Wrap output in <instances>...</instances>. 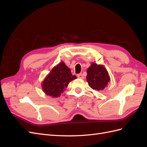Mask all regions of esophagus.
<instances>
[{"instance_id":"esophagus-1","label":"esophagus","mask_w":147,"mask_h":147,"mask_svg":"<svg viewBox=\"0 0 147 147\" xmlns=\"http://www.w3.org/2000/svg\"><path fill=\"white\" fill-rule=\"evenodd\" d=\"M77 77H78V78H80V79H83V78H84L83 75L82 74H78V75H77Z\"/></svg>"}]
</instances>
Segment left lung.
Wrapping results in <instances>:
<instances>
[{
  "mask_svg": "<svg viewBox=\"0 0 147 147\" xmlns=\"http://www.w3.org/2000/svg\"><path fill=\"white\" fill-rule=\"evenodd\" d=\"M86 80L92 90L102 91L107 86L110 78L104 65L92 63L87 70Z\"/></svg>",
  "mask_w": 147,
  "mask_h": 147,
  "instance_id": "obj_1",
  "label": "left lung"
}]
</instances>
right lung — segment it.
I'll use <instances>...</instances> for the list:
<instances>
[{
	"label": "right lung",
	"mask_w": 147,
	"mask_h": 147,
	"mask_svg": "<svg viewBox=\"0 0 147 147\" xmlns=\"http://www.w3.org/2000/svg\"><path fill=\"white\" fill-rule=\"evenodd\" d=\"M76 78L77 77L72 75L70 69L64 62H60L44 79L42 83V90L47 96L59 97L68 86L69 83Z\"/></svg>",
	"instance_id": "1"
}]
</instances>
